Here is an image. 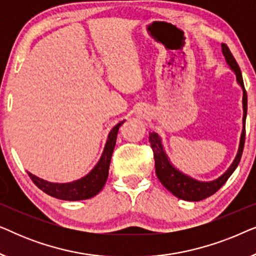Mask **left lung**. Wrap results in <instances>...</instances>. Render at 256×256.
<instances>
[{"label":"left lung","mask_w":256,"mask_h":256,"mask_svg":"<svg viewBox=\"0 0 256 256\" xmlns=\"http://www.w3.org/2000/svg\"><path fill=\"white\" fill-rule=\"evenodd\" d=\"M222 54L225 56L227 64L230 66V68L236 72V80L240 84L241 87L244 90V98H242V104H244V129L242 134H241L240 138V146H239V152L238 155L232 163V166H230V169L222 174V177H219L218 180L213 182H199L196 180L194 178H190L186 174H182L180 171L171 166V163L168 160L163 150L162 142L160 138L156 132H149V142L150 146H152V152H154V160H155V169L156 174L160 183L163 184L164 188H166L171 194L176 196L180 199H184V200L188 202H199L202 199H206L211 197L212 194H214L224 184L226 183L227 180L230 177V174L234 172V170L236 169L238 164H239L241 156H242L244 152V138H246V116H247V93L244 90V79L242 74H241L240 68L238 65L236 59H234L232 52L230 51L228 46L226 44H222Z\"/></svg>","instance_id":"8db88e82"}]
</instances>
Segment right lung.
<instances>
[{
	"instance_id": "obj_1",
	"label": "right lung",
	"mask_w": 256,
	"mask_h": 256,
	"mask_svg": "<svg viewBox=\"0 0 256 256\" xmlns=\"http://www.w3.org/2000/svg\"><path fill=\"white\" fill-rule=\"evenodd\" d=\"M124 122V121L120 122L112 129L110 135H108V140L100 160L94 166V169L82 180L66 184L50 183V182L43 180L40 178L34 176L32 174L28 172L31 180L34 182V184H36L38 188H40L46 194L58 199H62V200H82V199L94 197L102 190L108 178V170H110V158L112 155H113L115 143H116L118 132Z\"/></svg>"
}]
</instances>
